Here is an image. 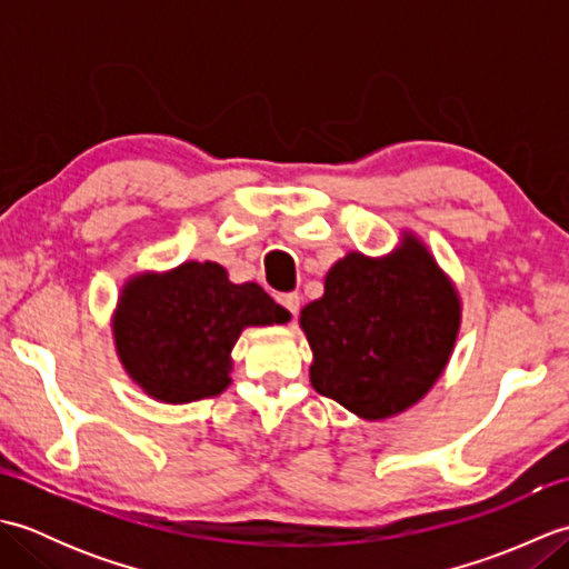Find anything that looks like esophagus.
<instances>
[{"label": "esophagus", "instance_id": "obj_1", "mask_svg": "<svg viewBox=\"0 0 569 569\" xmlns=\"http://www.w3.org/2000/svg\"><path fill=\"white\" fill-rule=\"evenodd\" d=\"M276 300H278V306L286 308L288 312H291V316H298V310H300V296L298 293H281V296H276Z\"/></svg>", "mask_w": 569, "mask_h": 569}]
</instances>
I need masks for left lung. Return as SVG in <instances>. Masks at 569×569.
<instances>
[{"label": "left lung", "instance_id": "8db88e82", "mask_svg": "<svg viewBox=\"0 0 569 569\" xmlns=\"http://www.w3.org/2000/svg\"><path fill=\"white\" fill-rule=\"evenodd\" d=\"M300 325L316 355L312 389L379 420L438 381L459 330V300L428 249L406 237L391 257L337 261Z\"/></svg>", "mask_w": 569, "mask_h": 569}]
</instances>
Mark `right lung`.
I'll use <instances>...</instances> for the list:
<instances>
[{
  "label": "right lung",
  "instance_id": "add662e5",
  "mask_svg": "<svg viewBox=\"0 0 569 569\" xmlns=\"http://www.w3.org/2000/svg\"><path fill=\"white\" fill-rule=\"evenodd\" d=\"M288 312L257 283H229L212 261H188L166 276L129 281L114 316V340L129 377L166 403L222 393L247 325L286 322Z\"/></svg>",
  "mask_w": 569,
  "mask_h": 569
}]
</instances>
